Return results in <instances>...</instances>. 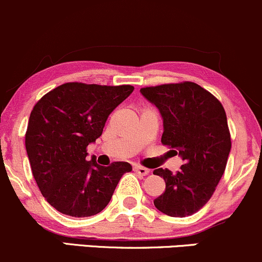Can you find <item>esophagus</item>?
Returning a JSON list of instances; mask_svg holds the SVG:
<instances>
[{"instance_id": "1", "label": "esophagus", "mask_w": 262, "mask_h": 262, "mask_svg": "<svg viewBox=\"0 0 262 262\" xmlns=\"http://www.w3.org/2000/svg\"><path fill=\"white\" fill-rule=\"evenodd\" d=\"M134 170L136 171V172L139 173L140 176H146V175H148V173H150V170H148V168L142 167V166H139V165L135 166Z\"/></svg>"}]
</instances>
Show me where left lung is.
Returning a JSON list of instances; mask_svg holds the SVG:
<instances>
[{
	"label": "left lung",
	"instance_id": "obj_1",
	"mask_svg": "<svg viewBox=\"0 0 262 262\" xmlns=\"http://www.w3.org/2000/svg\"><path fill=\"white\" fill-rule=\"evenodd\" d=\"M140 92L161 114L162 145L175 148L184 160L176 173L167 168L154 171L166 182L165 192L154 205L172 217L192 215L207 204L226 168L231 150L226 112L217 98L195 82L143 87Z\"/></svg>",
	"mask_w": 262,
	"mask_h": 262
}]
</instances>
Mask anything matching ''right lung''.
Returning <instances> with one entry per match:
<instances>
[{"instance_id": "1", "label": "right lung", "mask_w": 262, "mask_h": 262, "mask_svg": "<svg viewBox=\"0 0 262 262\" xmlns=\"http://www.w3.org/2000/svg\"><path fill=\"white\" fill-rule=\"evenodd\" d=\"M134 86L67 82L47 92L31 111L26 143L42 196L64 215L89 217L110 202L128 162L107 167L87 161V146L102 135L107 117Z\"/></svg>"}]
</instances>
